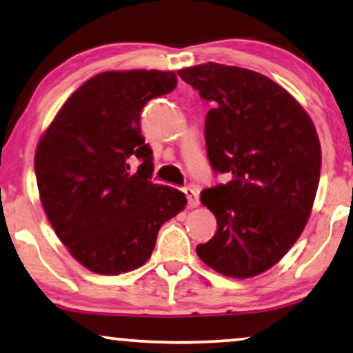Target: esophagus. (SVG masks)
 Instances as JSON below:
<instances>
[{
  "label": "esophagus",
  "mask_w": 353,
  "mask_h": 353,
  "mask_svg": "<svg viewBox=\"0 0 353 353\" xmlns=\"http://www.w3.org/2000/svg\"><path fill=\"white\" fill-rule=\"evenodd\" d=\"M183 193H185L187 196V201H188V206L190 208H196L200 205V200H198V193L193 187H185L183 188Z\"/></svg>",
  "instance_id": "obj_1"
}]
</instances>
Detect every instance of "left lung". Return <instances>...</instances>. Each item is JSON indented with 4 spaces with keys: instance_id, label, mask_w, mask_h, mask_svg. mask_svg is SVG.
Returning a JSON list of instances; mask_svg holds the SVG:
<instances>
[{
    "instance_id": "1",
    "label": "left lung",
    "mask_w": 353,
    "mask_h": 353,
    "mask_svg": "<svg viewBox=\"0 0 353 353\" xmlns=\"http://www.w3.org/2000/svg\"><path fill=\"white\" fill-rule=\"evenodd\" d=\"M177 73L214 105L205 120L208 158L216 174L232 176L201 192L217 232L196 254L225 276H256L291 250L310 216L321 168L315 126L257 72L208 62Z\"/></svg>"
}]
</instances>
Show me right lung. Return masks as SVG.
I'll return each mask as SVG.
<instances>
[{
    "mask_svg": "<svg viewBox=\"0 0 353 353\" xmlns=\"http://www.w3.org/2000/svg\"><path fill=\"white\" fill-rule=\"evenodd\" d=\"M174 72H103L68 97L34 153L39 198L59 240L101 275L131 272L150 259L158 232L187 205L182 192L150 182L152 148L141 113L171 92ZM141 161L138 172L128 163Z\"/></svg>",
    "mask_w": 353,
    "mask_h": 353,
    "instance_id": "1",
    "label": "right lung"
}]
</instances>
